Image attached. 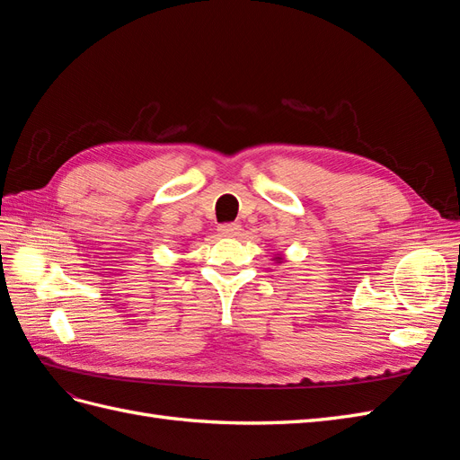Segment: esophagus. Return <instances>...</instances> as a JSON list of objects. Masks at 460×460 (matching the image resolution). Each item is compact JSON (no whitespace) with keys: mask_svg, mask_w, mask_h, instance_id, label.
I'll return each mask as SVG.
<instances>
[{"mask_svg":"<svg viewBox=\"0 0 460 460\" xmlns=\"http://www.w3.org/2000/svg\"><path fill=\"white\" fill-rule=\"evenodd\" d=\"M218 232L220 235H225V238H235V235H240L242 232V225L240 222H228V225H220Z\"/></svg>","mask_w":460,"mask_h":460,"instance_id":"34e87169","label":"esophagus"}]
</instances>
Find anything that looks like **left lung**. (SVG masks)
<instances>
[{
  "label": "left lung",
  "mask_w": 460,
  "mask_h": 460,
  "mask_svg": "<svg viewBox=\"0 0 460 460\" xmlns=\"http://www.w3.org/2000/svg\"><path fill=\"white\" fill-rule=\"evenodd\" d=\"M272 261H276V262H284V257H282L280 253H276V255L272 257Z\"/></svg>",
  "instance_id": "1"
}]
</instances>
